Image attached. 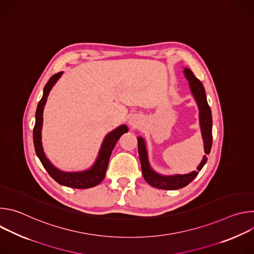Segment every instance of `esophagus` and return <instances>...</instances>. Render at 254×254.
I'll return each instance as SVG.
<instances>
[{
    "label": "esophagus",
    "mask_w": 254,
    "mask_h": 254,
    "mask_svg": "<svg viewBox=\"0 0 254 254\" xmlns=\"http://www.w3.org/2000/svg\"><path fill=\"white\" fill-rule=\"evenodd\" d=\"M139 124V118H137L136 116H132L129 121H128V125L131 127H137V125Z\"/></svg>",
    "instance_id": "34e87169"
}]
</instances>
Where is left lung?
I'll return each instance as SVG.
<instances>
[{"instance_id": "8db88e82", "label": "left lung", "mask_w": 254, "mask_h": 254, "mask_svg": "<svg viewBox=\"0 0 254 254\" xmlns=\"http://www.w3.org/2000/svg\"><path fill=\"white\" fill-rule=\"evenodd\" d=\"M184 75L189 82L191 93L198 105L199 110V124L201 128V134L204 142V152L205 156L203 157L201 163L197 167L196 171H193L189 174L184 175H171L165 176L154 171L150 165L148 151L146 146V140L141 136L137 137V147L138 155L141 166V172L143 179L152 187L162 189V190H178L187 186L189 183L195 179V177L202 170L204 165L207 162V155L210 154L212 147V115L210 106L207 102V97L205 94V89L201 81L193 74V72L189 68H184Z\"/></svg>"}]
</instances>
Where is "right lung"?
<instances>
[{
  "instance_id": "right-lung-1",
  "label": "right lung",
  "mask_w": 254,
  "mask_h": 254,
  "mask_svg": "<svg viewBox=\"0 0 254 254\" xmlns=\"http://www.w3.org/2000/svg\"><path fill=\"white\" fill-rule=\"evenodd\" d=\"M62 74L63 72H58V73L54 74L49 79V81L44 87L42 98L37 105V110H36V116H35L36 122H35L34 130H33V141H34L35 151L39 160L41 161L43 167L48 172V174L60 185L74 188V189L92 188L98 185L104 179L107 165H108V162H110V158L116 146V143L125 132L128 131V128L126 125H122L105 135L101 143V147L99 149L97 158L89 169L84 171H79V172H64L56 168L46 157L43 149V144H42L43 112H44V107H45L48 95L52 87L55 85L58 79L62 76Z\"/></svg>"
}]
</instances>
